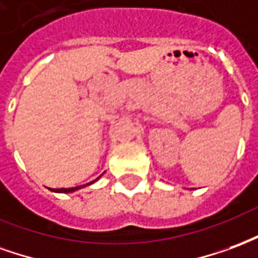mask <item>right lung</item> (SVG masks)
Returning a JSON list of instances; mask_svg holds the SVG:
<instances>
[{"label":"right lung","instance_id":"obj_1","mask_svg":"<svg viewBox=\"0 0 258 258\" xmlns=\"http://www.w3.org/2000/svg\"><path fill=\"white\" fill-rule=\"evenodd\" d=\"M99 178V177H97ZM97 178H96V180H97ZM96 180H93V181H90V183H88V184H84V185H80V187H74V188H53L52 189V191H54V192H73V191H77V189H80V188H82V187H86V185H89V184H92V183H95Z\"/></svg>","mask_w":258,"mask_h":258}]
</instances>
